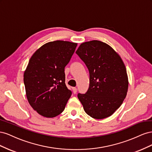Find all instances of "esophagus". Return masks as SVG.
Returning <instances> with one entry per match:
<instances>
[{"label":"esophagus","instance_id":"esophagus-1","mask_svg":"<svg viewBox=\"0 0 152 152\" xmlns=\"http://www.w3.org/2000/svg\"><path fill=\"white\" fill-rule=\"evenodd\" d=\"M72 90H73V93H74V94H76V93H77V89L76 88V87H73Z\"/></svg>","mask_w":152,"mask_h":152}]
</instances>
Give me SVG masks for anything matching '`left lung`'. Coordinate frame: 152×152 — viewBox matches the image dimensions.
I'll list each match as a JSON object with an SVG mask.
<instances>
[{
  "label": "left lung",
  "instance_id": "1",
  "mask_svg": "<svg viewBox=\"0 0 152 152\" xmlns=\"http://www.w3.org/2000/svg\"><path fill=\"white\" fill-rule=\"evenodd\" d=\"M76 54L89 72V87L78 98L86 113L96 119L110 117L121 107L128 89L125 65L106 43L92 40L80 44Z\"/></svg>",
  "mask_w": 152,
  "mask_h": 152
}]
</instances>
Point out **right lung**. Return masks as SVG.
<instances>
[{"label": "right lung", "mask_w": 152, "mask_h": 152, "mask_svg": "<svg viewBox=\"0 0 152 152\" xmlns=\"http://www.w3.org/2000/svg\"><path fill=\"white\" fill-rule=\"evenodd\" d=\"M77 43L56 40L43 45L32 55L24 73L26 98L42 116L54 117L63 112L72 95L65 84V67Z\"/></svg>", "instance_id": "right-lung-1"}]
</instances>
